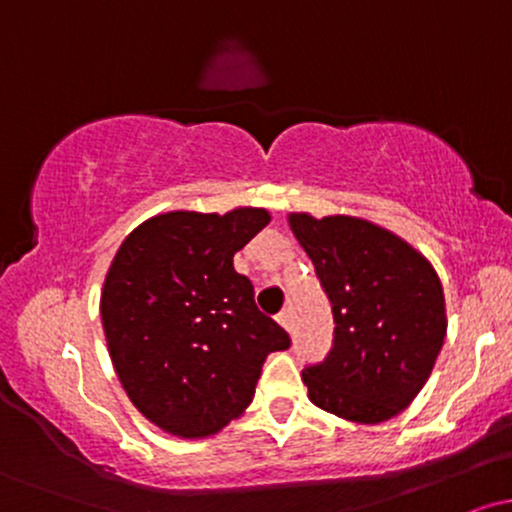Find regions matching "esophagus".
<instances>
[{
	"instance_id": "esophagus-1",
	"label": "esophagus",
	"mask_w": 512,
	"mask_h": 512,
	"mask_svg": "<svg viewBox=\"0 0 512 512\" xmlns=\"http://www.w3.org/2000/svg\"><path fill=\"white\" fill-rule=\"evenodd\" d=\"M276 320H279V325L284 327L286 332H291V327H293V315H291V310H281Z\"/></svg>"
}]
</instances>
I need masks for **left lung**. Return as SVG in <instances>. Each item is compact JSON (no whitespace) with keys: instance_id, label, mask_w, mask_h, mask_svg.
<instances>
[{"instance_id":"left-lung-1","label":"left lung","mask_w":512,"mask_h":512,"mask_svg":"<svg viewBox=\"0 0 512 512\" xmlns=\"http://www.w3.org/2000/svg\"><path fill=\"white\" fill-rule=\"evenodd\" d=\"M289 228L315 264L334 313V346L303 370L315 407L354 424L407 409L431 375L448 332L438 272L378 223L291 211Z\"/></svg>"}]
</instances>
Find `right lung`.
Returning <instances> with one entry per match:
<instances>
[{"mask_svg": "<svg viewBox=\"0 0 512 512\" xmlns=\"http://www.w3.org/2000/svg\"><path fill=\"white\" fill-rule=\"evenodd\" d=\"M272 221L267 209H175L139 223L101 291L108 354L129 402L175 438L197 440L240 419L262 363L289 334L255 305L233 255Z\"/></svg>", "mask_w": 512, "mask_h": 512, "instance_id": "add662e5", "label": "right lung"}]
</instances>
